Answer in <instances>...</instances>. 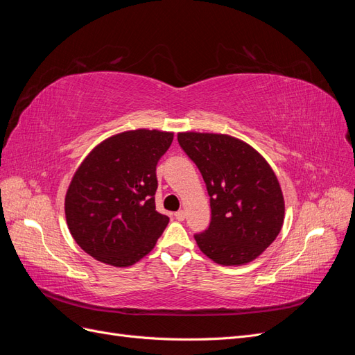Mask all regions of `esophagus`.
<instances>
[{
    "label": "esophagus",
    "mask_w": 355,
    "mask_h": 355,
    "mask_svg": "<svg viewBox=\"0 0 355 355\" xmlns=\"http://www.w3.org/2000/svg\"><path fill=\"white\" fill-rule=\"evenodd\" d=\"M175 216H176V219H178L179 222L185 220V216H187V214H185V210H179V211H176V213H175Z\"/></svg>",
    "instance_id": "obj_1"
}]
</instances>
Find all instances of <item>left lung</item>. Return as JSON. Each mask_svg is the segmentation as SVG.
I'll use <instances>...</instances> for the list:
<instances>
[{"instance_id":"obj_1","label":"left lung","mask_w":355,"mask_h":355,"mask_svg":"<svg viewBox=\"0 0 355 355\" xmlns=\"http://www.w3.org/2000/svg\"><path fill=\"white\" fill-rule=\"evenodd\" d=\"M178 141L210 196V225L196 235L200 250L225 266L254 261L284 222V197L272 167L252 145L230 135L180 132Z\"/></svg>"}]
</instances>
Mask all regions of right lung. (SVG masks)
<instances>
[{"label": "right lung", "mask_w": 355, "mask_h": 355, "mask_svg": "<svg viewBox=\"0 0 355 355\" xmlns=\"http://www.w3.org/2000/svg\"><path fill=\"white\" fill-rule=\"evenodd\" d=\"M173 132L136 128L106 137L87 154L65 196L68 230L96 261L130 266L154 249L168 218L155 210V167Z\"/></svg>", "instance_id": "1"}]
</instances>
